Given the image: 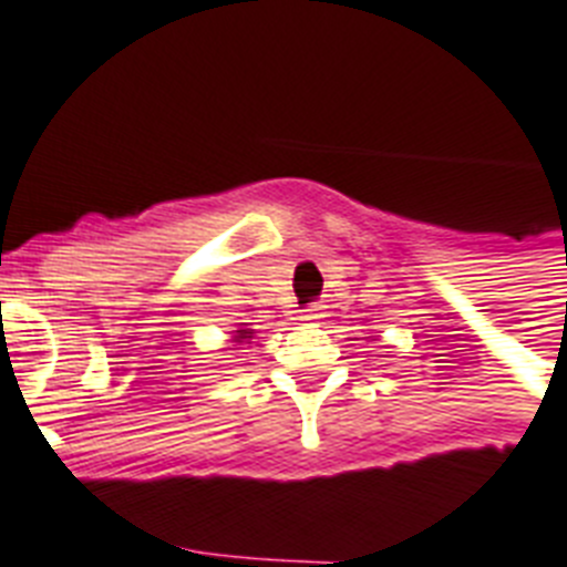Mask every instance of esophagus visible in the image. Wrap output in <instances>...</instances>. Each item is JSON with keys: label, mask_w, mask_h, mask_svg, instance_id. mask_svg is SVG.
<instances>
[{"label": "esophagus", "mask_w": 567, "mask_h": 567, "mask_svg": "<svg viewBox=\"0 0 567 567\" xmlns=\"http://www.w3.org/2000/svg\"><path fill=\"white\" fill-rule=\"evenodd\" d=\"M320 317H326L323 306H308L306 311H302V320H308V323H320Z\"/></svg>", "instance_id": "34e87169"}]
</instances>
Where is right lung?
Segmentation results:
<instances>
[{"mask_svg": "<svg viewBox=\"0 0 567 567\" xmlns=\"http://www.w3.org/2000/svg\"><path fill=\"white\" fill-rule=\"evenodd\" d=\"M256 329H250V323H241L236 331H233V343H250Z\"/></svg>", "mask_w": 567, "mask_h": 567, "instance_id": "obj_1", "label": "right lung"}]
</instances>
